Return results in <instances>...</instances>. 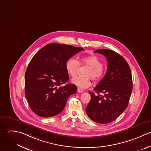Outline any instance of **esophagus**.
Instances as JSON below:
<instances>
[{
	"label": "esophagus",
	"mask_w": 151,
	"mask_h": 151,
	"mask_svg": "<svg viewBox=\"0 0 151 151\" xmlns=\"http://www.w3.org/2000/svg\"><path fill=\"white\" fill-rule=\"evenodd\" d=\"M83 91V90H82V89H81V88H78V92H79V93H82Z\"/></svg>",
	"instance_id": "esophagus-1"
}]
</instances>
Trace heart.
I'll return each mask as SVG.
<instances>
[{
	"mask_svg": "<svg viewBox=\"0 0 151 151\" xmlns=\"http://www.w3.org/2000/svg\"><path fill=\"white\" fill-rule=\"evenodd\" d=\"M83 65L91 66V69L86 73L88 77L77 76L73 79L72 82L81 88H87L92 84L91 77L95 81L101 80L104 75L105 69L100 59L95 55L82 56L79 61L73 58H69L65 63V69L69 76L74 78L77 75L79 66Z\"/></svg>",
	"mask_w": 151,
	"mask_h": 151,
	"instance_id": "heart-1",
	"label": "heart"
}]
</instances>
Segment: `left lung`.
<instances>
[{
  "label": "left lung",
  "mask_w": 151,
  "mask_h": 151,
  "mask_svg": "<svg viewBox=\"0 0 151 151\" xmlns=\"http://www.w3.org/2000/svg\"><path fill=\"white\" fill-rule=\"evenodd\" d=\"M94 52L106 57L107 72L93 89L97 94L89 92L91 99L86 112L93 121L105 124L115 121L127 108L132 91V78L128 63L118 53L108 49Z\"/></svg>",
  "instance_id": "left-lung-1"
}]
</instances>
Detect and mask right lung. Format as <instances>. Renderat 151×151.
<instances>
[{"label": "right lung", "instance_id": "add662e5", "mask_svg": "<svg viewBox=\"0 0 151 151\" xmlns=\"http://www.w3.org/2000/svg\"><path fill=\"white\" fill-rule=\"evenodd\" d=\"M81 50L72 45L49 43L32 58L25 73V96L35 114L43 118L59 114L68 98L76 93L74 84H62L69 79L66 60Z\"/></svg>", "mask_w": 151, "mask_h": 151}]
</instances>
